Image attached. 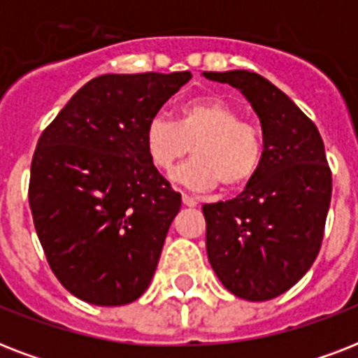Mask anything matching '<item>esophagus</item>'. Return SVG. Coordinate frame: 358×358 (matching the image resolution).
I'll use <instances>...</instances> for the list:
<instances>
[{"instance_id": "34e87169", "label": "esophagus", "mask_w": 358, "mask_h": 358, "mask_svg": "<svg viewBox=\"0 0 358 358\" xmlns=\"http://www.w3.org/2000/svg\"><path fill=\"white\" fill-rule=\"evenodd\" d=\"M182 202H184V206H189V208H195L196 204H199V201H196V199H193V196H189V195H182Z\"/></svg>"}]
</instances>
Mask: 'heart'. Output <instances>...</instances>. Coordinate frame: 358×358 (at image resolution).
<instances>
[{
  "label": "heart",
  "instance_id": "obj_1",
  "mask_svg": "<svg viewBox=\"0 0 358 358\" xmlns=\"http://www.w3.org/2000/svg\"><path fill=\"white\" fill-rule=\"evenodd\" d=\"M173 178L193 191H232L255 178L264 159L258 126L221 98H196L180 106L176 120L154 117L145 131V150L156 171L167 174L189 152Z\"/></svg>",
  "mask_w": 358,
  "mask_h": 358
}]
</instances>
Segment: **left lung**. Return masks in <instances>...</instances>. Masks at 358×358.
<instances>
[{
	"instance_id": "1",
	"label": "left lung",
	"mask_w": 358,
	"mask_h": 358,
	"mask_svg": "<svg viewBox=\"0 0 358 358\" xmlns=\"http://www.w3.org/2000/svg\"><path fill=\"white\" fill-rule=\"evenodd\" d=\"M241 91L258 115L264 159L236 199L204 204L206 250L229 292L267 301L289 289L322 247L333 178L322 135L280 89L249 70L202 72Z\"/></svg>"
}]
</instances>
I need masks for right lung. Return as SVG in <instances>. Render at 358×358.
I'll use <instances>...</instances> for the list:
<instances>
[{"instance_id":"add662e5","label":"right lung","mask_w":358,"mask_h":358,"mask_svg":"<svg viewBox=\"0 0 358 358\" xmlns=\"http://www.w3.org/2000/svg\"><path fill=\"white\" fill-rule=\"evenodd\" d=\"M189 80L191 72L98 76L42 131L31 213L48 264L78 299L128 305L148 288L182 196L148 162L145 131Z\"/></svg>"}]
</instances>
